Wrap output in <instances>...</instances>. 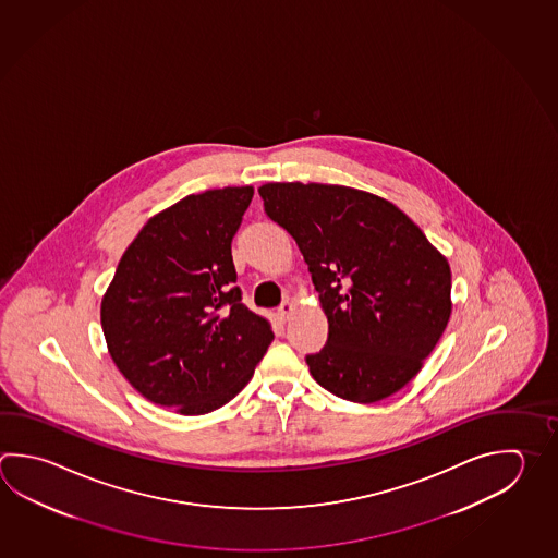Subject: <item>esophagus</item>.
I'll use <instances>...</instances> for the list:
<instances>
[{
    "instance_id": "34e87169",
    "label": "esophagus",
    "mask_w": 558,
    "mask_h": 558,
    "mask_svg": "<svg viewBox=\"0 0 558 558\" xmlns=\"http://www.w3.org/2000/svg\"><path fill=\"white\" fill-rule=\"evenodd\" d=\"M292 312H294V305L290 304V302H284V304L280 305V310H278V319L286 322Z\"/></svg>"
}]
</instances>
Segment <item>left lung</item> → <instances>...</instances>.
<instances>
[{
    "mask_svg": "<svg viewBox=\"0 0 558 558\" xmlns=\"http://www.w3.org/2000/svg\"><path fill=\"white\" fill-rule=\"evenodd\" d=\"M266 215L294 236L329 324L307 355L312 377L368 404L421 373L452 314L446 256L409 215L368 191L331 183H264Z\"/></svg>",
    "mask_w": 558,
    "mask_h": 558,
    "instance_id": "1",
    "label": "left lung"
}]
</instances>
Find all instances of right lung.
<instances>
[{
  "label": "right lung",
  "instance_id": "1",
  "mask_svg": "<svg viewBox=\"0 0 558 558\" xmlns=\"http://www.w3.org/2000/svg\"><path fill=\"white\" fill-rule=\"evenodd\" d=\"M254 190L187 195L137 232L106 288V348L144 399L195 416L221 409L253 379L270 322L241 302L231 242Z\"/></svg>",
  "mask_w": 558,
  "mask_h": 558
}]
</instances>
